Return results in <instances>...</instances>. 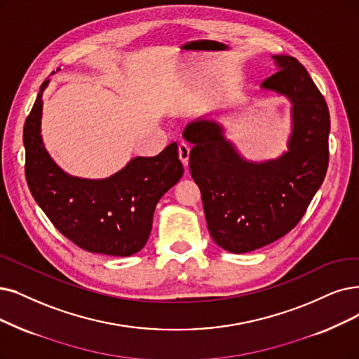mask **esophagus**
<instances>
[{"mask_svg": "<svg viewBox=\"0 0 359 359\" xmlns=\"http://www.w3.org/2000/svg\"><path fill=\"white\" fill-rule=\"evenodd\" d=\"M178 156H180V161L182 162V165L187 166L189 157H190V147L187 144H184V142H181V144L178 146Z\"/></svg>", "mask_w": 359, "mask_h": 359, "instance_id": "esophagus-1", "label": "esophagus"}]
</instances>
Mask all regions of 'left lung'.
Masks as SVG:
<instances>
[{"label": "left lung", "mask_w": 359, "mask_h": 359, "mask_svg": "<svg viewBox=\"0 0 359 359\" xmlns=\"http://www.w3.org/2000/svg\"><path fill=\"white\" fill-rule=\"evenodd\" d=\"M278 72L266 78V91L292 103L287 151L277 159L243 157L224 128L198 118L182 133L193 144L190 172L202 193L209 233L231 253H246L281 238L302 219L328 166L330 113L325 100L302 63L272 55Z\"/></svg>", "instance_id": "obj_1"}]
</instances>
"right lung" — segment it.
I'll use <instances>...</instances> for the list:
<instances>
[{
    "instance_id": "add662e5",
    "label": "right lung",
    "mask_w": 359,
    "mask_h": 359,
    "mask_svg": "<svg viewBox=\"0 0 359 359\" xmlns=\"http://www.w3.org/2000/svg\"><path fill=\"white\" fill-rule=\"evenodd\" d=\"M48 82H42L23 128L25 174L35 202L83 250L110 256L140 252L149 240L157 202L184 174L177 142L154 157H134L104 180L72 177L55 165L41 137L42 93Z\"/></svg>"
}]
</instances>
